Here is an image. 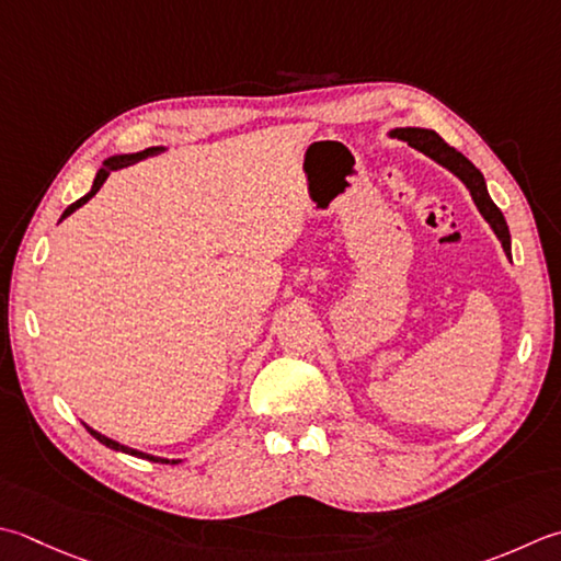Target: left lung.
<instances>
[{
  "instance_id": "left-lung-1",
  "label": "left lung",
  "mask_w": 561,
  "mask_h": 561,
  "mask_svg": "<svg viewBox=\"0 0 561 561\" xmlns=\"http://www.w3.org/2000/svg\"><path fill=\"white\" fill-rule=\"evenodd\" d=\"M389 138L405 140L411 148L423 152V156H427L433 162L440 164V168L453 172L455 178L469 190L471 199H474V204L479 208V214L484 216V221L491 226L493 233H496V238L501 240L503 252H506V257L511 260V230H508L506 218H503V214H501V208L493 204V199L489 196L484 174H481L474 168V164H471L462 156V152H457L455 148H449L447 142L440 136H437L435 130H431V128H415V126L391 128L389 130Z\"/></svg>"
}]
</instances>
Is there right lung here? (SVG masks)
Listing matches in <instances>:
<instances>
[{
  "mask_svg": "<svg viewBox=\"0 0 561 561\" xmlns=\"http://www.w3.org/2000/svg\"><path fill=\"white\" fill-rule=\"evenodd\" d=\"M162 150H164V146H152V148H146V150H140V152H124V156H112V158H106V160L102 162V168H99V170H96V174H94L92 190L87 192V194L82 196V199H77L75 204H70L68 208H65L62 216H60V221H62V218H68L72 211H77V208H80L82 204L90 202L92 196H94L99 190H102V184L106 182V178H108V174H112L114 170H124V168H128V164H134V162H138V160H146V158L158 156V152H162ZM87 431H90V433H92V437H96V440L102 443V445L116 449V453H126V455H134V457L150 459V462H170V459H164V457H156V455L140 453V449H134V447L121 445V443L112 440V437H106V435H102V433H96L94 427H90V425H87ZM174 462H178V459H172V465H174Z\"/></svg>",
  "mask_w": 561,
  "mask_h": 561,
  "instance_id": "right-lung-1",
  "label": "right lung"
}]
</instances>
